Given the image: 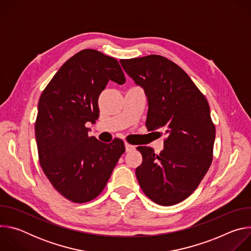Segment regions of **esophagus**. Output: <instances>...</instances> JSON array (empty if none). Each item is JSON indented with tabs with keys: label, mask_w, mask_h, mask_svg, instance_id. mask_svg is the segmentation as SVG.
Returning <instances> with one entry per match:
<instances>
[{
	"label": "esophagus",
	"mask_w": 251,
	"mask_h": 251,
	"mask_svg": "<svg viewBox=\"0 0 251 251\" xmlns=\"http://www.w3.org/2000/svg\"><path fill=\"white\" fill-rule=\"evenodd\" d=\"M134 149H135V146L130 145V144H128V143H125V150H126V152H131Z\"/></svg>",
	"instance_id": "34e87169"
}]
</instances>
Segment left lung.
Wrapping results in <instances>:
<instances>
[{
    "label": "left lung",
    "instance_id": "8db88e82",
    "mask_svg": "<svg viewBox=\"0 0 251 251\" xmlns=\"http://www.w3.org/2000/svg\"><path fill=\"white\" fill-rule=\"evenodd\" d=\"M120 63L145 91L148 131L166 134L159 155L151 147H137L143 157L136 169L139 185L158 204L181 202L198 188L212 162L216 127L208 102L185 71L164 56L151 54Z\"/></svg>",
    "mask_w": 251,
    "mask_h": 251
}]
</instances>
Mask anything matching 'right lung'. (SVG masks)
Segmentation results:
<instances>
[{
    "instance_id": "obj_1",
    "label": "right lung",
    "mask_w": 251,
    "mask_h": 251,
    "mask_svg": "<svg viewBox=\"0 0 251 251\" xmlns=\"http://www.w3.org/2000/svg\"><path fill=\"white\" fill-rule=\"evenodd\" d=\"M109 80L126 81L118 61L83 50L63 63L40 97L34 124L40 164L53 188L74 202L99 196L125 152L121 139L105 144L86 127L99 117L98 97Z\"/></svg>"
}]
</instances>
